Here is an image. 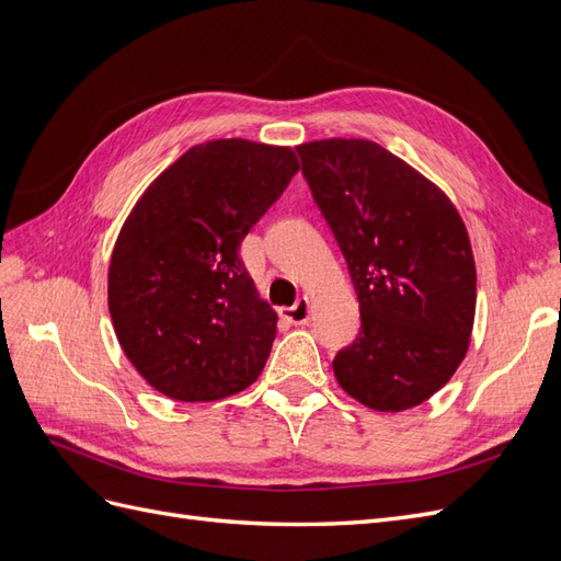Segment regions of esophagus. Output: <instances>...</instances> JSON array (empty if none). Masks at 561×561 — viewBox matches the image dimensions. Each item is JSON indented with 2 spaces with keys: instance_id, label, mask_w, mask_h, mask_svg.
<instances>
[{
  "instance_id": "obj_1",
  "label": "esophagus",
  "mask_w": 561,
  "mask_h": 561,
  "mask_svg": "<svg viewBox=\"0 0 561 561\" xmlns=\"http://www.w3.org/2000/svg\"><path fill=\"white\" fill-rule=\"evenodd\" d=\"M280 316L287 322H293V325H309V320H311V301H309V297L297 299V304H295V307H290V309H280Z\"/></svg>"
}]
</instances>
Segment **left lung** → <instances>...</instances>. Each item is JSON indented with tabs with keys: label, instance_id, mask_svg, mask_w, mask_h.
Wrapping results in <instances>:
<instances>
[{
	"label": "left lung",
	"instance_id": "obj_1",
	"mask_svg": "<svg viewBox=\"0 0 561 561\" xmlns=\"http://www.w3.org/2000/svg\"><path fill=\"white\" fill-rule=\"evenodd\" d=\"M297 151L360 304V334L336 353L334 377L369 410H412L470 346L478 274L463 219L435 182L377 142L330 138Z\"/></svg>",
	"mask_w": 561,
	"mask_h": 561
}]
</instances>
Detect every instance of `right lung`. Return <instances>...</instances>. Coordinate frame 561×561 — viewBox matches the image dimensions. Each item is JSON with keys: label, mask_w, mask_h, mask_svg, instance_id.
<instances>
[{"label": "right lung", "mask_w": 561, "mask_h": 561, "mask_svg": "<svg viewBox=\"0 0 561 561\" xmlns=\"http://www.w3.org/2000/svg\"><path fill=\"white\" fill-rule=\"evenodd\" d=\"M297 171L293 147L208 140L126 217L107 271L110 316L130 365L165 398L222 400L262 375L278 316L239 248Z\"/></svg>", "instance_id": "obj_1"}]
</instances>
